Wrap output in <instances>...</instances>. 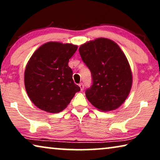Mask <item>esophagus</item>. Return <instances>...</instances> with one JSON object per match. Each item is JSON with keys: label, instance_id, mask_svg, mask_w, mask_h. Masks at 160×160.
<instances>
[{"label": "esophagus", "instance_id": "esophagus-1", "mask_svg": "<svg viewBox=\"0 0 160 160\" xmlns=\"http://www.w3.org/2000/svg\"><path fill=\"white\" fill-rule=\"evenodd\" d=\"M78 86H79V87H80V89H81V91H83V90H84V84H82V83H80V84H78Z\"/></svg>", "mask_w": 160, "mask_h": 160}]
</instances>
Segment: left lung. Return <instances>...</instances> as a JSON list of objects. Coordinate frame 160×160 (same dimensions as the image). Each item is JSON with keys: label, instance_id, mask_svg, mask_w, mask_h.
Listing matches in <instances>:
<instances>
[{"label": "left lung", "instance_id": "1", "mask_svg": "<svg viewBox=\"0 0 160 160\" xmlns=\"http://www.w3.org/2000/svg\"><path fill=\"white\" fill-rule=\"evenodd\" d=\"M79 53L90 70L92 85L85 94L98 110L119 108L129 95L132 74L125 54L112 40L98 38L81 45Z\"/></svg>", "mask_w": 160, "mask_h": 160}]
</instances>
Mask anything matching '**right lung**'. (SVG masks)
Here are the masks:
<instances>
[{
  "label": "right lung",
  "mask_w": 160,
  "mask_h": 160,
  "mask_svg": "<svg viewBox=\"0 0 160 160\" xmlns=\"http://www.w3.org/2000/svg\"><path fill=\"white\" fill-rule=\"evenodd\" d=\"M78 46L50 41L32 54L26 65L25 86L35 106L49 113L66 108L80 87L73 80L69 59Z\"/></svg>",
  "instance_id": "add662e5"
}]
</instances>
